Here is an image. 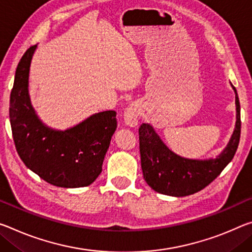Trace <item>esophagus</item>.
I'll return each mask as SVG.
<instances>
[{"label": "esophagus", "mask_w": 252, "mask_h": 252, "mask_svg": "<svg viewBox=\"0 0 252 252\" xmlns=\"http://www.w3.org/2000/svg\"><path fill=\"white\" fill-rule=\"evenodd\" d=\"M139 117V106L137 103H132L129 106L126 107L125 113H123V120H125V125L127 126L133 127L137 126Z\"/></svg>", "instance_id": "1"}]
</instances>
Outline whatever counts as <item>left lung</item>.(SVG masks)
Returning a JSON list of instances; mask_svg holds the SVG:
<instances>
[{
  "label": "left lung",
  "mask_w": 252,
  "mask_h": 252,
  "mask_svg": "<svg viewBox=\"0 0 252 252\" xmlns=\"http://www.w3.org/2000/svg\"><path fill=\"white\" fill-rule=\"evenodd\" d=\"M235 94V126L224 149L215 158L190 159L171 151L150 123L139 127L143 178L157 193L182 197L197 193L217 178L232 160L240 140V102Z\"/></svg>",
  "instance_id": "8db88e82"
}]
</instances>
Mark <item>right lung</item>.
Returning <instances> with one entry per match:
<instances>
[{
    "instance_id": "right-lung-1",
    "label": "right lung",
    "mask_w": 252,
    "mask_h": 252,
    "mask_svg": "<svg viewBox=\"0 0 252 252\" xmlns=\"http://www.w3.org/2000/svg\"><path fill=\"white\" fill-rule=\"evenodd\" d=\"M38 45L30 47L15 70L10 96V123L23 163L43 181L63 189L91 185L102 165L117 130V112L90 115L74 126H48L35 112L29 92V74Z\"/></svg>"
}]
</instances>
